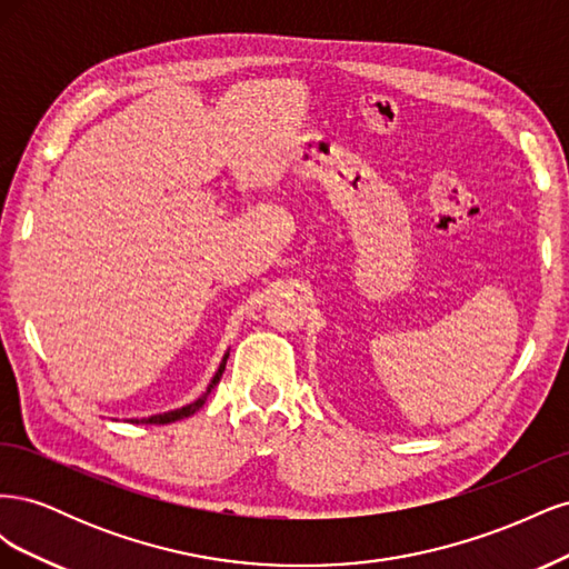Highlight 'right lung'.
<instances>
[{
	"instance_id": "1",
	"label": "right lung",
	"mask_w": 569,
	"mask_h": 569,
	"mask_svg": "<svg viewBox=\"0 0 569 569\" xmlns=\"http://www.w3.org/2000/svg\"><path fill=\"white\" fill-rule=\"evenodd\" d=\"M226 363H228V356L222 358V363H220V368H218V372H216V377L211 380V385H209V391H206L201 399H197L194 403H189V406H184V408H178V410H170V412H163V416H151V418H142V420H132V422H147V425H168V422H176V420H182V418H189V416H194V412L203 406V401H206V396L211 393V389L220 382V377H222V370H226Z\"/></svg>"
}]
</instances>
